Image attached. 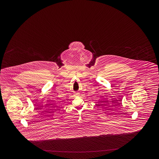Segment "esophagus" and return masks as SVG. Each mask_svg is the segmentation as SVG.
Segmentation results:
<instances>
[{
  "label": "esophagus",
  "instance_id": "esophagus-1",
  "mask_svg": "<svg viewBox=\"0 0 159 159\" xmlns=\"http://www.w3.org/2000/svg\"><path fill=\"white\" fill-rule=\"evenodd\" d=\"M78 95H79V94H78V93H77V92H76V93H75V97H77V96H78Z\"/></svg>",
  "mask_w": 159,
  "mask_h": 159
}]
</instances>
